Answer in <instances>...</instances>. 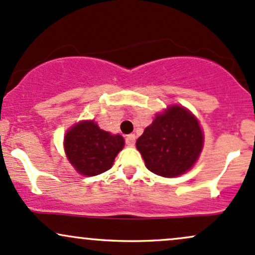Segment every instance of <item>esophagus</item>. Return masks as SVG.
Wrapping results in <instances>:
<instances>
[{"label": "esophagus", "instance_id": "1", "mask_svg": "<svg viewBox=\"0 0 255 255\" xmlns=\"http://www.w3.org/2000/svg\"><path fill=\"white\" fill-rule=\"evenodd\" d=\"M126 144L128 146H134V144H135V135L134 134H128L126 136Z\"/></svg>", "mask_w": 255, "mask_h": 255}]
</instances>
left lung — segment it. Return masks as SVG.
Returning a JSON list of instances; mask_svg holds the SVG:
<instances>
[{"instance_id": "left-lung-1", "label": "left lung", "mask_w": 255, "mask_h": 255, "mask_svg": "<svg viewBox=\"0 0 255 255\" xmlns=\"http://www.w3.org/2000/svg\"><path fill=\"white\" fill-rule=\"evenodd\" d=\"M203 144L198 120L183 107L174 105L146 127L136 140V148L148 170L163 177H175L194 165Z\"/></svg>"}]
</instances>
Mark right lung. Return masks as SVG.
<instances>
[{"instance_id": "1", "label": "right lung", "mask_w": 255, "mask_h": 255, "mask_svg": "<svg viewBox=\"0 0 255 255\" xmlns=\"http://www.w3.org/2000/svg\"><path fill=\"white\" fill-rule=\"evenodd\" d=\"M124 146V137L101 129L93 121L75 125L64 136L69 162L85 176H96L109 170Z\"/></svg>"}]
</instances>
